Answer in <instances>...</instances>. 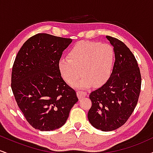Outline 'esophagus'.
Wrapping results in <instances>:
<instances>
[{
	"instance_id": "34e87169",
	"label": "esophagus",
	"mask_w": 153,
	"mask_h": 153,
	"mask_svg": "<svg viewBox=\"0 0 153 153\" xmlns=\"http://www.w3.org/2000/svg\"><path fill=\"white\" fill-rule=\"evenodd\" d=\"M77 96H78V99H81L82 97H85V96H87V92L82 91H77Z\"/></svg>"
}]
</instances>
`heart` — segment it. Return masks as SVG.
Segmentation results:
<instances>
[{
	"label": "heart",
	"instance_id": "obj_1",
	"mask_svg": "<svg viewBox=\"0 0 153 153\" xmlns=\"http://www.w3.org/2000/svg\"><path fill=\"white\" fill-rule=\"evenodd\" d=\"M114 64V50L108 44L82 41L73 46L68 57H62L58 63L59 71L67 82L80 87L101 86L110 78Z\"/></svg>",
	"mask_w": 153,
	"mask_h": 153
}]
</instances>
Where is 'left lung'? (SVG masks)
Here are the masks:
<instances>
[{"mask_svg": "<svg viewBox=\"0 0 153 153\" xmlns=\"http://www.w3.org/2000/svg\"><path fill=\"white\" fill-rule=\"evenodd\" d=\"M114 47L115 62L109 79L89 95L92 106L88 113L93 127L103 131L122 127L134 111L141 90L137 61L126 45L106 36Z\"/></svg>", "mask_w": 153, "mask_h": 153, "instance_id": "obj_1", "label": "left lung"}]
</instances>
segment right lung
Listing matches in <instances>:
<instances>
[{
    "label": "right lung",
    "instance_id": "obj_1",
    "mask_svg": "<svg viewBox=\"0 0 153 153\" xmlns=\"http://www.w3.org/2000/svg\"><path fill=\"white\" fill-rule=\"evenodd\" d=\"M70 38L39 33L24 42L14 60L11 89L26 121L40 131L64 125L76 93L64 81L58 63Z\"/></svg>",
    "mask_w": 153,
    "mask_h": 153
}]
</instances>
